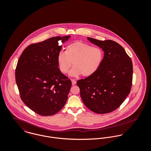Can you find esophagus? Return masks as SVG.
I'll return each instance as SVG.
<instances>
[{
	"label": "esophagus",
	"mask_w": 151,
	"mask_h": 151,
	"mask_svg": "<svg viewBox=\"0 0 151 151\" xmlns=\"http://www.w3.org/2000/svg\"><path fill=\"white\" fill-rule=\"evenodd\" d=\"M71 83H72V84H73V85L76 84L77 82H76V81L75 80H74V79H71Z\"/></svg>",
	"instance_id": "esophagus-1"
}]
</instances>
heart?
<instances>
[{"label": "heart", "instance_id": "b5f03b06", "mask_svg": "<svg viewBox=\"0 0 151 151\" xmlns=\"http://www.w3.org/2000/svg\"><path fill=\"white\" fill-rule=\"evenodd\" d=\"M104 58V52L101 48L76 42L68 45L65 52H59L57 62L63 74L68 73L73 63L74 67L70 72V76L76 77L82 74L84 77H89L99 70Z\"/></svg>", "mask_w": 151, "mask_h": 151}]
</instances>
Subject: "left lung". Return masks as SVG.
Wrapping results in <instances>:
<instances>
[{
  "label": "left lung",
  "instance_id": "left-lung-1",
  "mask_svg": "<svg viewBox=\"0 0 151 151\" xmlns=\"http://www.w3.org/2000/svg\"><path fill=\"white\" fill-rule=\"evenodd\" d=\"M88 40L102 49L104 58L95 74L78 80L77 85L87 108L96 113H108L119 108L130 92L132 63L120 44L111 40Z\"/></svg>",
  "mask_w": 151,
  "mask_h": 151
}]
</instances>
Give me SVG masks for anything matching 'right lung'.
<instances>
[{
  "instance_id": "right-lung-1",
  "label": "right lung",
  "mask_w": 151,
  "mask_h": 151,
  "mask_svg": "<svg viewBox=\"0 0 151 151\" xmlns=\"http://www.w3.org/2000/svg\"><path fill=\"white\" fill-rule=\"evenodd\" d=\"M71 36L55 37L32 43L22 52L15 76L22 102L35 113L52 116L65 104L71 81L61 73L57 56L61 43Z\"/></svg>"
}]
</instances>
